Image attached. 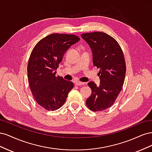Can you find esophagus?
Here are the masks:
<instances>
[{
    "mask_svg": "<svg viewBox=\"0 0 152 152\" xmlns=\"http://www.w3.org/2000/svg\"><path fill=\"white\" fill-rule=\"evenodd\" d=\"M85 83L84 82H80V81H79V80H76L75 82V86H81V85H84Z\"/></svg>",
    "mask_w": 152,
    "mask_h": 152,
    "instance_id": "1",
    "label": "esophagus"
}]
</instances>
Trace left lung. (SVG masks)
I'll use <instances>...</instances> for the list:
<instances>
[{"mask_svg":"<svg viewBox=\"0 0 152 152\" xmlns=\"http://www.w3.org/2000/svg\"><path fill=\"white\" fill-rule=\"evenodd\" d=\"M81 37L91 49L93 65L99 68V86L89 82L92 93L86 105L92 111H103L112 106L122 89L126 72L124 54L116 40L103 32L83 34Z\"/></svg>","mask_w":152,"mask_h":152,"instance_id":"obj_1","label":"left lung"}]
</instances>
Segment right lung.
<instances>
[{
	"instance_id": "1",
	"label": "right lung",
	"mask_w": 152,
	"mask_h": 152,
	"mask_svg": "<svg viewBox=\"0 0 152 152\" xmlns=\"http://www.w3.org/2000/svg\"><path fill=\"white\" fill-rule=\"evenodd\" d=\"M80 39L74 35L53 34L35 45L28 60L27 73L34 99L47 110H58L66 102L72 82L56 75L64 54Z\"/></svg>"
}]
</instances>
